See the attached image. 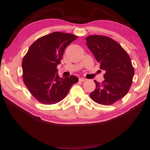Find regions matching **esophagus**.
Listing matches in <instances>:
<instances>
[{
  "label": "esophagus",
  "mask_w": 150,
  "mask_h": 150,
  "mask_svg": "<svg viewBox=\"0 0 150 150\" xmlns=\"http://www.w3.org/2000/svg\"><path fill=\"white\" fill-rule=\"evenodd\" d=\"M86 79H83V78H80L79 79V82H84V81H86Z\"/></svg>",
  "instance_id": "esophagus-1"
}]
</instances>
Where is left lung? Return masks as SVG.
Here are the masks:
<instances>
[{
    "mask_svg": "<svg viewBox=\"0 0 150 150\" xmlns=\"http://www.w3.org/2000/svg\"><path fill=\"white\" fill-rule=\"evenodd\" d=\"M100 68L105 71L102 82L94 81L96 88L90 93L91 99L103 105H112L127 95L134 75L130 56L116 41L105 36L92 35L86 38Z\"/></svg>",
    "mask_w": 150,
    "mask_h": 150,
    "instance_id": "1",
    "label": "left lung"
}]
</instances>
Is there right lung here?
Returning <instances> with one entry per match:
<instances>
[{
  "label": "right lung",
  "mask_w": 150,
  "mask_h": 150,
  "mask_svg": "<svg viewBox=\"0 0 150 150\" xmlns=\"http://www.w3.org/2000/svg\"><path fill=\"white\" fill-rule=\"evenodd\" d=\"M76 38L74 34L61 32L47 34L34 41L23 57V82L40 102L47 105L59 102L79 81L74 75L60 77L57 69L65 48Z\"/></svg>",
  "instance_id": "obj_1"
}]
</instances>
